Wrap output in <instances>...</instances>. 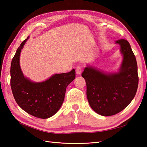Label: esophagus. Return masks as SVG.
Here are the masks:
<instances>
[{
	"instance_id": "1",
	"label": "esophagus",
	"mask_w": 147,
	"mask_h": 147,
	"mask_svg": "<svg viewBox=\"0 0 147 147\" xmlns=\"http://www.w3.org/2000/svg\"><path fill=\"white\" fill-rule=\"evenodd\" d=\"M82 71V67L81 66H78L76 69V74L77 75H80Z\"/></svg>"
}]
</instances>
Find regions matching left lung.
<instances>
[{
	"label": "left lung",
	"instance_id": "left-lung-1",
	"mask_svg": "<svg viewBox=\"0 0 147 147\" xmlns=\"http://www.w3.org/2000/svg\"><path fill=\"white\" fill-rule=\"evenodd\" d=\"M120 46L123 60L118 72H105L87 66L82 74L87 84V96L91 108L102 116L115 115L130 104L138 85L137 63L130 45L125 39Z\"/></svg>",
	"mask_w": 147,
	"mask_h": 147
}]
</instances>
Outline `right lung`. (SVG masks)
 <instances>
[{
  "mask_svg": "<svg viewBox=\"0 0 147 147\" xmlns=\"http://www.w3.org/2000/svg\"><path fill=\"white\" fill-rule=\"evenodd\" d=\"M28 38L21 43L12 59L10 86L13 97L21 109L32 116L48 119L61 107L66 88L76 78V71L73 69L68 73L54 74L42 82H34L25 77L20 67V55Z\"/></svg>",
  "mask_w": 147,
  "mask_h": 147,
  "instance_id": "right-lung-1",
  "label": "right lung"
}]
</instances>
